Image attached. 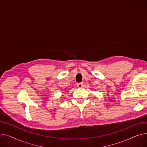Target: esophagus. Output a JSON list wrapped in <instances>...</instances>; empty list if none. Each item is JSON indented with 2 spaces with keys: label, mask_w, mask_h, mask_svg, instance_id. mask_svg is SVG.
<instances>
[{
  "label": "esophagus",
  "mask_w": 147,
  "mask_h": 147,
  "mask_svg": "<svg viewBox=\"0 0 147 147\" xmlns=\"http://www.w3.org/2000/svg\"><path fill=\"white\" fill-rule=\"evenodd\" d=\"M77 86H78V87L79 88H82L83 86V83H78V84H77Z\"/></svg>",
  "instance_id": "esophagus-1"
}]
</instances>
